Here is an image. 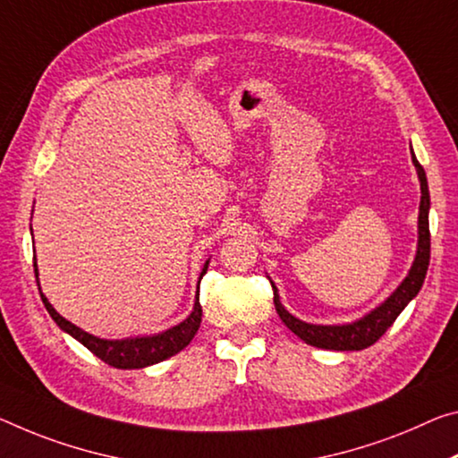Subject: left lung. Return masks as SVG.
Masks as SVG:
<instances>
[{"label":"left lung","mask_w":458,"mask_h":458,"mask_svg":"<svg viewBox=\"0 0 458 458\" xmlns=\"http://www.w3.org/2000/svg\"><path fill=\"white\" fill-rule=\"evenodd\" d=\"M411 161L418 169L420 187H422V201H420V241H418V255L413 260V267L410 268V275L403 279L394 295L389 297L386 303H381L379 308L373 310L371 314L362 318V320L346 326H314L297 320L289 311L281 306L277 289L273 285V301L275 310L289 330L297 334L303 343L318 348H328V351H362V348L375 344L383 334L387 332L391 324L395 322V318L402 314V310L418 295L420 287H422L428 265H430V226H428V209H430V193H428V181L424 166L418 163V158L413 157Z\"/></svg>","instance_id":"1"}]
</instances>
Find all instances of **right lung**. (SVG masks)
I'll return each instance as SVG.
<instances>
[{"mask_svg": "<svg viewBox=\"0 0 458 458\" xmlns=\"http://www.w3.org/2000/svg\"><path fill=\"white\" fill-rule=\"evenodd\" d=\"M206 271H208V263L203 267L201 277L206 275ZM34 275L36 279H38V268H36V263H34ZM40 297H42V303H45V308L48 310V314L53 316V320L59 324L64 332H69L71 336L77 338L85 348H89L98 359H101L115 369H142L173 357V354L183 351V348L191 343L195 332H198L201 324V306H199V293H198V300H195L191 316L187 318L185 322L175 326V328L166 330L163 334H157V336L130 338V340H101L83 332L81 328H77V326L71 324L69 320H64L61 314H56V310L50 306L45 295L40 293Z\"/></svg>", "mask_w": 458, "mask_h": 458, "instance_id": "1", "label": "right lung"}]
</instances>
